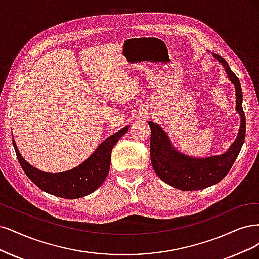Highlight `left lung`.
I'll list each match as a JSON object with an SVG mask.
<instances>
[{
	"label": "left lung",
	"instance_id": "1",
	"mask_svg": "<svg viewBox=\"0 0 259 259\" xmlns=\"http://www.w3.org/2000/svg\"><path fill=\"white\" fill-rule=\"evenodd\" d=\"M227 73L236 88V111L241 117L238 137L228 151L222 155L195 158L174 148L168 135L160 126L148 121L151 127V161L156 174L174 188L189 191L199 190L218 184L231 169L245 139V115L242 108V89L239 78L231 71L223 57L213 54Z\"/></svg>",
	"mask_w": 259,
	"mask_h": 259
}]
</instances>
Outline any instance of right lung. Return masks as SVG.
Listing matches in <instances>:
<instances>
[{"label": "right lung", "instance_id": "add662e5", "mask_svg": "<svg viewBox=\"0 0 259 259\" xmlns=\"http://www.w3.org/2000/svg\"><path fill=\"white\" fill-rule=\"evenodd\" d=\"M128 129L129 127H124L108 137L87 160L76 168L60 173H48L37 170L23 159L14 139L13 145L22 170L38 188L60 198L77 199L94 193L101 186L110 171L113 146L123 135H126Z\"/></svg>", "mask_w": 259, "mask_h": 259}]
</instances>
